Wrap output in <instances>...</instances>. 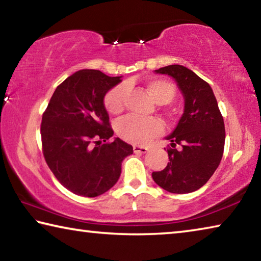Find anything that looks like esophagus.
Listing matches in <instances>:
<instances>
[{"label":"esophagus","mask_w":261,"mask_h":261,"mask_svg":"<svg viewBox=\"0 0 261 261\" xmlns=\"http://www.w3.org/2000/svg\"><path fill=\"white\" fill-rule=\"evenodd\" d=\"M148 151L147 147L139 146V145H134V152L135 153H146Z\"/></svg>","instance_id":"34e87169"}]
</instances>
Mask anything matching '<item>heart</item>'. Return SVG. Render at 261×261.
<instances>
[{"label": "heart", "instance_id": "obj_1", "mask_svg": "<svg viewBox=\"0 0 261 261\" xmlns=\"http://www.w3.org/2000/svg\"><path fill=\"white\" fill-rule=\"evenodd\" d=\"M147 92L156 103H169L174 99L175 88L170 83L162 79H152L146 85ZM126 88L124 85L114 87L106 96L105 103L110 114H118L124 108ZM118 136L132 144H147L163 131L162 123L155 118H139L126 116L116 125Z\"/></svg>", "mask_w": 261, "mask_h": 261}]
</instances>
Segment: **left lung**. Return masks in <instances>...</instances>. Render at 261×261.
I'll list each match as a JSON object with an SVG mask.
<instances>
[{
  "instance_id": "8db88e82",
  "label": "left lung",
  "mask_w": 261,
  "mask_h": 261,
  "mask_svg": "<svg viewBox=\"0 0 261 261\" xmlns=\"http://www.w3.org/2000/svg\"><path fill=\"white\" fill-rule=\"evenodd\" d=\"M155 73L168 74L177 84L184 98V110L169 136V162L152 177L159 187L171 193H190L205 185L223 155V117L212 87L192 70L179 64L168 65ZM179 144L180 149H176Z\"/></svg>"
}]
</instances>
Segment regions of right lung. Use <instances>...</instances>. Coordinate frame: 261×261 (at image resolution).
<instances>
[{
    "mask_svg": "<svg viewBox=\"0 0 261 261\" xmlns=\"http://www.w3.org/2000/svg\"><path fill=\"white\" fill-rule=\"evenodd\" d=\"M121 78L79 70L56 87L42 115L47 165L59 182L78 196L93 198L107 192L120 178L122 161L134 153L120 138L106 143L114 131L105 96Z\"/></svg>",
    "mask_w": 261,
    "mask_h": 261,
    "instance_id": "right-lung-1",
    "label": "right lung"
}]
</instances>
